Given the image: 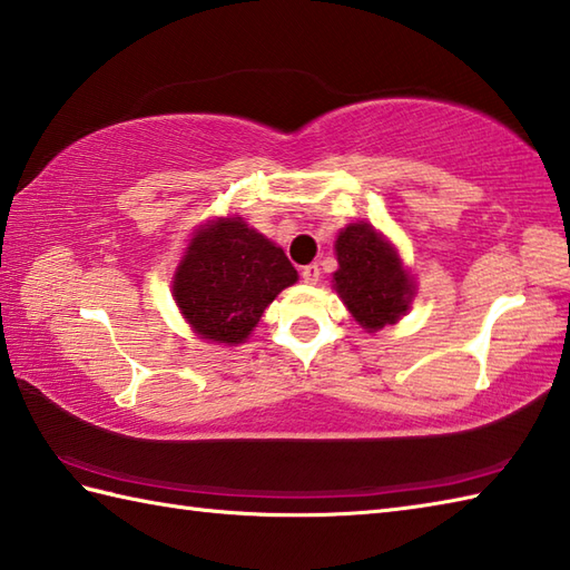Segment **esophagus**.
<instances>
[{
  "instance_id": "obj_1",
  "label": "esophagus",
  "mask_w": 570,
  "mask_h": 570,
  "mask_svg": "<svg viewBox=\"0 0 570 570\" xmlns=\"http://www.w3.org/2000/svg\"><path fill=\"white\" fill-rule=\"evenodd\" d=\"M302 283H307V285H317V281H320V268L315 263L312 265H305V268H302Z\"/></svg>"
}]
</instances>
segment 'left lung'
I'll list each match as a JSON object with an SVG mask.
<instances>
[{
  "label": "left lung",
  "mask_w": 570,
  "mask_h": 570,
  "mask_svg": "<svg viewBox=\"0 0 570 570\" xmlns=\"http://www.w3.org/2000/svg\"><path fill=\"white\" fill-rule=\"evenodd\" d=\"M334 250L340 261V271L334 273V289L352 317L366 332H379L386 324H396L411 305L415 285L391 243L364 220H358L336 236Z\"/></svg>",
  "instance_id": "8db88e82"
}]
</instances>
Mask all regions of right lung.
<instances>
[{
	"label": "right lung",
	"mask_w": 570,
	"mask_h": 570,
	"mask_svg": "<svg viewBox=\"0 0 570 570\" xmlns=\"http://www.w3.org/2000/svg\"><path fill=\"white\" fill-rule=\"evenodd\" d=\"M293 283L297 271L283 248L230 216L196 230L171 277V295L202 340L234 346Z\"/></svg>",
	"instance_id": "add662e5"
}]
</instances>
